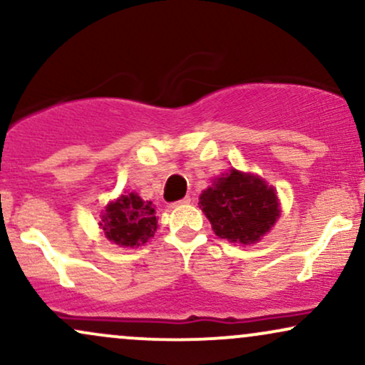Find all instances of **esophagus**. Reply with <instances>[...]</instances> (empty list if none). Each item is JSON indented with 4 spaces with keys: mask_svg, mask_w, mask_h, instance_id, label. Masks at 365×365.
Segmentation results:
<instances>
[{
    "mask_svg": "<svg viewBox=\"0 0 365 365\" xmlns=\"http://www.w3.org/2000/svg\"><path fill=\"white\" fill-rule=\"evenodd\" d=\"M185 204H190V197H183V199L177 200V202H173V206H185Z\"/></svg>",
    "mask_w": 365,
    "mask_h": 365,
    "instance_id": "obj_1",
    "label": "esophagus"
}]
</instances>
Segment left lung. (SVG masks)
<instances>
[{"label":"left lung","instance_id":"left-lung-1","mask_svg":"<svg viewBox=\"0 0 365 365\" xmlns=\"http://www.w3.org/2000/svg\"><path fill=\"white\" fill-rule=\"evenodd\" d=\"M200 207L220 238L254 244L279 216L273 187L252 175L232 170L200 194Z\"/></svg>","mask_w":365,"mask_h":365}]
</instances>
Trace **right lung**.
Instances as JSON below:
<instances>
[{
    "label": "right lung",
    "mask_w": 365,
    "mask_h": 365,
    "mask_svg": "<svg viewBox=\"0 0 365 365\" xmlns=\"http://www.w3.org/2000/svg\"><path fill=\"white\" fill-rule=\"evenodd\" d=\"M103 230L111 242L125 247H139L154 237L158 228L156 209L150 200H142L135 192L121 195L103 215Z\"/></svg>",
    "instance_id": "add662e5"
}]
</instances>
